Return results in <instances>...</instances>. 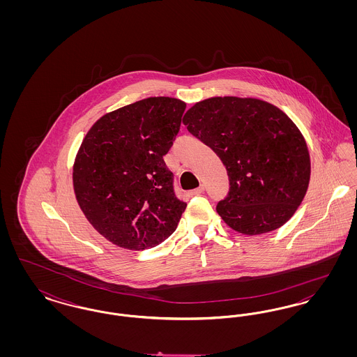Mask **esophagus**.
I'll return each instance as SVG.
<instances>
[{
    "mask_svg": "<svg viewBox=\"0 0 357 357\" xmlns=\"http://www.w3.org/2000/svg\"><path fill=\"white\" fill-rule=\"evenodd\" d=\"M204 191V186H199L198 188H194V190H191L190 191V195H198V194H202Z\"/></svg>",
    "mask_w": 357,
    "mask_h": 357,
    "instance_id": "obj_1",
    "label": "esophagus"
}]
</instances>
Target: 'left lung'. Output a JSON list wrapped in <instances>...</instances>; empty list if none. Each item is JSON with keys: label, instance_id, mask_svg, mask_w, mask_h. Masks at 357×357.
Wrapping results in <instances>:
<instances>
[{"label": "left lung", "instance_id": "obj_1", "mask_svg": "<svg viewBox=\"0 0 357 357\" xmlns=\"http://www.w3.org/2000/svg\"><path fill=\"white\" fill-rule=\"evenodd\" d=\"M183 124L227 170L229 194L217 204L227 226L257 236L293 217L309 186L310 156L284 111L253 98H210L195 102Z\"/></svg>", "mask_w": 357, "mask_h": 357}]
</instances>
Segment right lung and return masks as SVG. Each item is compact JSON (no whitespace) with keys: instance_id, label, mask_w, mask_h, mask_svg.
I'll use <instances>...</instances> for the list:
<instances>
[{"instance_id":"obj_1","label":"right lung","mask_w":357,"mask_h":357,"mask_svg":"<svg viewBox=\"0 0 357 357\" xmlns=\"http://www.w3.org/2000/svg\"><path fill=\"white\" fill-rule=\"evenodd\" d=\"M185 109L179 99H143L105 114L83 139L72 172L75 195L114 245L144 250L175 231L187 204L176 198L163 156Z\"/></svg>"}]
</instances>
